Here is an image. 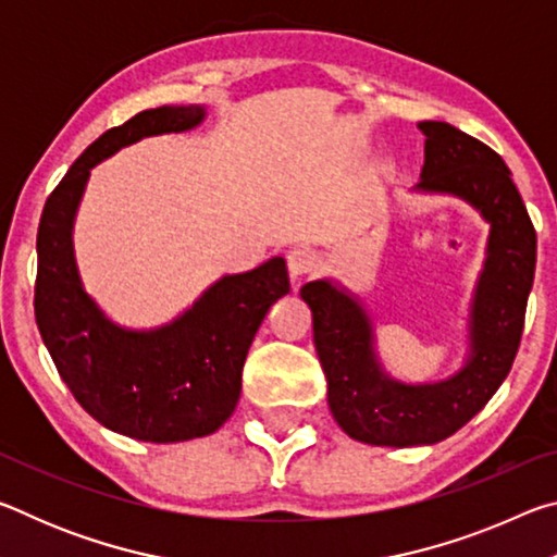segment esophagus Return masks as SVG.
I'll return each mask as SVG.
<instances>
[{"label": "esophagus", "mask_w": 557, "mask_h": 557, "mask_svg": "<svg viewBox=\"0 0 557 557\" xmlns=\"http://www.w3.org/2000/svg\"><path fill=\"white\" fill-rule=\"evenodd\" d=\"M319 265H322V262H319L314 252L307 250V248H295L287 256V270H289L292 277L312 275V272L319 270Z\"/></svg>", "instance_id": "obj_1"}]
</instances>
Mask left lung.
Here are the masks:
<instances>
[{"mask_svg": "<svg viewBox=\"0 0 557 557\" xmlns=\"http://www.w3.org/2000/svg\"><path fill=\"white\" fill-rule=\"evenodd\" d=\"M425 166L418 188L457 194L492 223L488 256L471 317L469 363L435 385L383 375L361 307L329 282H307L314 346L326 375L329 408L348 437L379 447L432 445L467 425L511 371L535 275V228L511 172L492 147L447 122H420Z\"/></svg>", "mask_w": 557, "mask_h": 557, "instance_id": "obj_1", "label": "left lung"}]
</instances>
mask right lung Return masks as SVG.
I'll list each match as a JSON object with an SVG mask.
<instances>
[{
  "instance_id": "obj_1",
  "label": "right lung",
  "mask_w": 557,
  "mask_h": 557,
  "mask_svg": "<svg viewBox=\"0 0 557 557\" xmlns=\"http://www.w3.org/2000/svg\"><path fill=\"white\" fill-rule=\"evenodd\" d=\"M201 117V108L162 106L108 129L46 199L36 235V324L63 383L100 425L159 445L206 437L231 418L252 338L272 301L289 292L285 260L215 282L174 324L125 332L83 292L71 231L92 166L120 147L188 129Z\"/></svg>"
}]
</instances>
